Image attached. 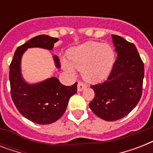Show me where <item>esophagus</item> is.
<instances>
[{
	"instance_id": "obj_1",
	"label": "esophagus",
	"mask_w": 153,
	"mask_h": 153,
	"mask_svg": "<svg viewBox=\"0 0 153 153\" xmlns=\"http://www.w3.org/2000/svg\"><path fill=\"white\" fill-rule=\"evenodd\" d=\"M86 88V85L83 82H79V83H78V91L79 92H81L84 90V89Z\"/></svg>"
}]
</instances>
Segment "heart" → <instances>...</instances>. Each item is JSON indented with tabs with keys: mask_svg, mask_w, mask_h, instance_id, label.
Here are the masks:
<instances>
[{
	"mask_svg": "<svg viewBox=\"0 0 153 153\" xmlns=\"http://www.w3.org/2000/svg\"><path fill=\"white\" fill-rule=\"evenodd\" d=\"M67 59L62 60L63 69L74 74V68L90 83H99L110 75L114 62L115 52L109 44L99 42H86L69 49Z\"/></svg>",
	"mask_w": 153,
	"mask_h": 153,
	"instance_id": "heart-1",
	"label": "heart"
}]
</instances>
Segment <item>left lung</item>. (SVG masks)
Listing matches in <instances>:
<instances>
[{
	"label": "left lung",
	"instance_id": "8db88e82",
	"mask_svg": "<svg viewBox=\"0 0 153 153\" xmlns=\"http://www.w3.org/2000/svg\"><path fill=\"white\" fill-rule=\"evenodd\" d=\"M117 54L111 74L103 83L91 86L95 96L89 106L105 121H117L128 114L142 94L144 63L136 46L122 37L112 35Z\"/></svg>",
	"mask_w": 153,
	"mask_h": 153
}]
</instances>
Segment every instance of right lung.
<instances>
[{
    "mask_svg": "<svg viewBox=\"0 0 153 153\" xmlns=\"http://www.w3.org/2000/svg\"><path fill=\"white\" fill-rule=\"evenodd\" d=\"M58 38L39 35L17 48L10 64L11 96L16 107L25 118L39 125H48L64 114L70 98L77 92V82L71 86L62 85L56 77L29 83L22 75L21 59L28 48H39L52 51ZM55 66L60 68L59 59L53 55Z\"/></svg>",
    "mask_w": 153,
    "mask_h": 153,
    "instance_id": "add662e5",
    "label": "right lung"
}]
</instances>
